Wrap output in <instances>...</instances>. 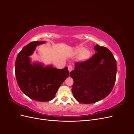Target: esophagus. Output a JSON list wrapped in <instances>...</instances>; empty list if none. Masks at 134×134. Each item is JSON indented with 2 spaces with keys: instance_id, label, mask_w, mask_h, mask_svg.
<instances>
[{
  "instance_id": "34e87169",
  "label": "esophagus",
  "mask_w": 134,
  "mask_h": 134,
  "mask_svg": "<svg viewBox=\"0 0 134 134\" xmlns=\"http://www.w3.org/2000/svg\"><path fill=\"white\" fill-rule=\"evenodd\" d=\"M72 69H73V68H72L71 65H69L68 66V70L69 71H71L72 70Z\"/></svg>"
}]
</instances>
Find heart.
<instances>
[{"label": "heart", "mask_w": 134, "mask_h": 134, "mask_svg": "<svg viewBox=\"0 0 134 134\" xmlns=\"http://www.w3.org/2000/svg\"><path fill=\"white\" fill-rule=\"evenodd\" d=\"M75 54L76 55H79V59L82 62H84L90 58L91 52L90 50L86 49L84 47H79L75 49Z\"/></svg>", "instance_id": "b5f03b06"}]
</instances>
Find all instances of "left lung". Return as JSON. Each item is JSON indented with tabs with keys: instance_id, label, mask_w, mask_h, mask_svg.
Instances as JSON below:
<instances>
[{
	"instance_id": "left-lung-1",
	"label": "left lung",
	"mask_w": 134,
	"mask_h": 134,
	"mask_svg": "<svg viewBox=\"0 0 134 134\" xmlns=\"http://www.w3.org/2000/svg\"><path fill=\"white\" fill-rule=\"evenodd\" d=\"M97 51L83 62L75 63L70 76L74 80L72 93L81 103L90 104L106 97L115 83L117 65L112 52L107 48L96 44Z\"/></svg>"
}]
</instances>
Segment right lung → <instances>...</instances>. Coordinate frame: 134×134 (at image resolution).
Here are the masks:
<instances>
[{"label":"right lung","mask_w":134,"mask_h":134,"mask_svg":"<svg viewBox=\"0 0 134 134\" xmlns=\"http://www.w3.org/2000/svg\"><path fill=\"white\" fill-rule=\"evenodd\" d=\"M44 41H34L24 47L18 54L15 73L18 86L32 99L47 102L53 99L59 88L69 76L68 67L58 69L52 65L43 67L41 63L31 64L30 56L37 45Z\"/></svg>","instance_id":"right-lung-1"}]
</instances>
